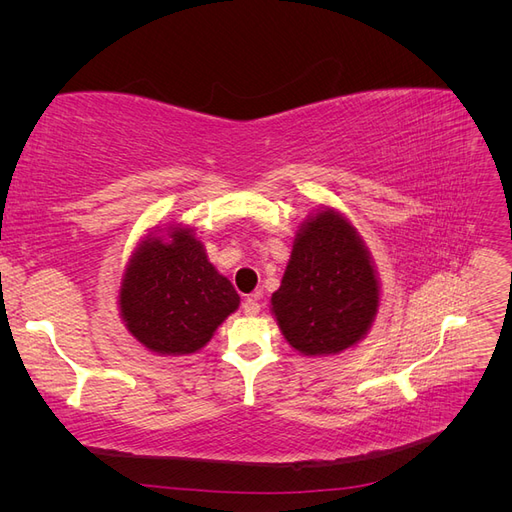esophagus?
Returning <instances> with one entry per match:
<instances>
[{
	"label": "esophagus",
	"mask_w": 512,
	"mask_h": 512,
	"mask_svg": "<svg viewBox=\"0 0 512 512\" xmlns=\"http://www.w3.org/2000/svg\"><path fill=\"white\" fill-rule=\"evenodd\" d=\"M258 312H260L258 294H250V297H247V299L243 301V314H245V316H256Z\"/></svg>",
	"instance_id": "esophagus-1"
}]
</instances>
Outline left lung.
<instances>
[{
    "label": "left lung",
    "mask_w": 512,
    "mask_h": 512,
    "mask_svg": "<svg viewBox=\"0 0 512 512\" xmlns=\"http://www.w3.org/2000/svg\"><path fill=\"white\" fill-rule=\"evenodd\" d=\"M378 288L359 232L342 213L322 209L297 232L271 312L294 350L339 354L367 335L378 314Z\"/></svg>",
    "instance_id": "1"
}]
</instances>
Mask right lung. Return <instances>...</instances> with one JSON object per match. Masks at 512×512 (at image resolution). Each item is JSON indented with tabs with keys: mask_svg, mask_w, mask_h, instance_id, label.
Segmentation results:
<instances>
[{
	"mask_svg": "<svg viewBox=\"0 0 512 512\" xmlns=\"http://www.w3.org/2000/svg\"><path fill=\"white\" fill-rule=\"evenodd\" d=\"M239 307V294L209 262L192 228L168 226L136 247L119 290L126 329L147 350L192 354Z\"/></svg>",
	"mask_w": 512,
	"mask_h": 512,
	"instance_id": "add662e5",
	"label": "right lung"
}]
</instances>
